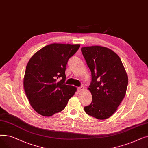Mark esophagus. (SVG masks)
I'll return each instance as SVG.
<instances>
[{
  "label": "esophagus",
  "instance_id": "esophagus-1",
  "mask_svg": "<svg viewBox=\"0 0 148 148\" xmlns=\"http://www.w3.org/2000/svg\"><path fill=\"white\" fill-rule=\"evenodd\" d=\"M83 90H84V86H82L78 88V90H79V92H82V91H83Z\"/></svg>",
  "mask_w": 148,
  "mask_h": 148
}]
</instances>
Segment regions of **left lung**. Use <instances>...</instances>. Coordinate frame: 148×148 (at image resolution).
Segmentation results:
<instances>
[{
	"label": "left lung",
	"mask_w": 148,
	"mask_h": 148,
	"mask_svg": "<svg viewBox=\"0 0 148 148\" xmlns=\"http://www.w3.org/2000/svg\"><path fill=\"white\" fill-rule=\"evenodd\" d=\"M90 69L92 82L88 88L92 103L84 107L88 115L106 119L114 113L126 94L128 75L119 56L111 49L94 45L82 47Z\"/></svg>",
	"instance_id": "obj_1"
}]
</instances>
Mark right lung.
Here are the masks:
<instances>
[{"label": "right lung", "mask_w": 148, "mask_h": 148, "mask_svg": "<svg viewBox=\"0 0 148 148\" xmlns=\"http://www.w3.org/2000/svg\"><path fill=\"white\" fill-rule=\"evenodd\" d=\"M80 44L54 43L44 47L31 57L27 64L23 86L32 107L49 117L63 110L77 88L65 84L68 59ZM62 77V80L58 79Z\"/></svg>", "instance_id": "1"}]
</instances>
